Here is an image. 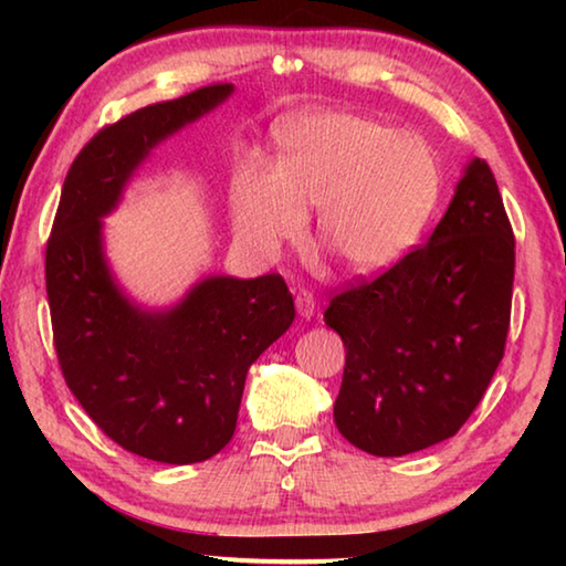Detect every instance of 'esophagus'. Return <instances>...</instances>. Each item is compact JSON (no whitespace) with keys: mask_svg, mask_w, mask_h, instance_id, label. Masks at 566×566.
<instances>
[{"mask_svg":"<svg viewBox=\"0 0 566 566\" xmlns=\"http://www.w3.org/2000/svg\"><path fill=\"white\" fill-rule=\"evenodd\" d=\"M294 304H296V312H300L302 319H312L314 314H317V302H314L312 292H306V290L296 292Z\"/></svg>","mask_w":566,"mask_h":566,"instance_id":"1","label":"esophagus"}]
</instances>
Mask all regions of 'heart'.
Instances as JSON below:
<instances>
[{"label":"heart","instance_id":"b5f03b06","mask_svg":"<svg viewBox=\"0 0 566 566\" xmlns=\"http://www.w3.org/2000/svg\"><path fill=\"white\" fill-rule=\"evenodd\" d=\"M439 197L442 169L417 134L361 114H302L276 129L274 171L239 169L234 229L247 249L272 256L319 209L324 252L352 276H375L415 249Z\"/></svg>","mask_w":566,"mask_h":566}]
</instances>
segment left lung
Returning a JSON list of instances; mask_svg holds the SVG:
<instances>
[{
  "mask_svg": "<svg viewBox=\"0 0 566 566\" xmlns=\"http://www.w3.org/2000/svg\"><path fill=\"white\" fill-rule=\"evenodd\" d=\"M514 234L500 187L472 159L427 244L324 312L347 364L334 421L375 457H405L454 437L504 357Z\"/></svg>",
  "mask_w": 566,
  "mask_h": 566,
  "instance_id": "left-lung-1",
  "label": "left lung"
}]
</instances>
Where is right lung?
Listing matches in <instances>:
<instances>
[{
	"mask_svg": "<svg viewBox=\"0 0 566 566\" xmlns=\"http://www.w3.org/2000/svg\"><path fill=\"white\" fill-rule=\"evenodd\" d=\"M212 84L109 124L72 161L46 242V300L66 387L104 434L165 464L214 457L234 434L247 371L292 327L280 274H212L165 310L129 300L104 222L149 151L232 97Z\"/></svg>",
	"mask_w": 566,
	"mask_h": 566,
	"instance_id": "add662e5",
	"label": "right lung"
}]
</instances>
